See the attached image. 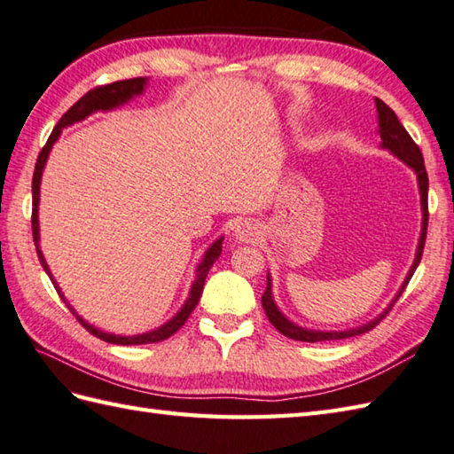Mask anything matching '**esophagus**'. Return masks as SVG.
Listing matches in <instances>:
<instances>
[{
    "label": "esophagus",
    "mask_w": 454,
    "mask_h": 454,
    "mask_svg": "<svg viewBox=\"0 0 454 454\" xmlns=\"http://www.w3.org/2000/svg\"><path fill=\"white\" fill-rule=\"evenodd\" d=\"M234 238L239 241V244H253V241L259 239V228L257 224L246 220V223H239L234 228Z\"/></svg>",
    "instance_id": "1"
}]
</instances>
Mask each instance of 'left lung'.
Masks as SVG:
<instances>
[{
    "label": "left lung",
    "mask_w": 454,
    "mask_h": 454,
    "mask_svg": "<svg viewBox=\"0 0 454 454\" xmlns=\"http://www.w3.org/2000/svg\"><path fill=\"white\" fill-rule=\"evenodd\" d=\"M375 106H377V114H379V135H381V146L387 151H391L395 156H398L400 160H403L406 166L412 168L418 176V185H419V195H421V213H424V220H421V234H419V244H418V251H416V259L412 262V267H410L406 280L403 286H400L398 294L395 296V300L391 301V305L375 317L373 321H370L367 325H360L356 326V329L350 331H311V329H303V326L294 325L292 321H288L284 315L278 311L275 300H272V290H270V277H267V290L265 294L261 296V303H262V309H265L269 321L277 326V331L282 333L284 336H288L292 340H301V342H321V340H340V339H350V336H357V334H364L367 331L375 329L381 321L385 315L393 309L395 301L403 296L404 288L408 286L410 278H412L414 270L418 269L419 261H421V253H424V246H426V234H427V172H426V166H424V156H421L419 146L412 141V137L408 135V131L404 129V125L398 121L396 114L387 106L383 100L375 98Z\"/></svg>",
    "instance_id": "8db88e82"
}]
</instances>
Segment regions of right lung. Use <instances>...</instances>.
<instances>
[{"instance_id":"obj_1","label":"right lung","mask_w":454,"mask_h":454,"mask_svg":"<svg viewBox=\"0 0 454 454\" xmlns=\"http://www.w3.org/2000/svg\"><path fill=\"white\" fill-rule=\"evenodd\" d=\"M146 87V77H137V79H128V81H115L112 84H104V87H97L89 90L87 94H84L82 98H79L73 106L61 115V120L58 121V125L54 128V131H51V135L48 137V143L44 145V149L40 151L38 154V160H36V166H35V176H33V238H35V246H36V253H38V261L40 265L44 267V270L48 272L50 280L54 282V288L58 290L59 298L66 301L67 308L71 309V313L75 315V317L79 319V323L87 329L90 334L97 336V339L104 340V342H110V344H123V346H129V344H149V342H160V340H166L170 339V336L179 331L184 326V323L187 321L189 315H192V311L195 309V305L199 301V298H201L203 294V286H205V278L208 275V269L213 267V262L220 257V253H223V238L216 239L213 246H210L205 255H203V261L199 262L197 267V277H195V282L192 286V292H189V298L187 301L184 303V308L179 309L174 317L164 323L162 326H158V329L154 331H149V333H143V334H133V336H120V334H112V333H104L100 329H97V326L89 325L87 321H84L82 317H79V313L71 308L69 301L66 300V296L61 294V288L56 284L54 277H51V272L48 269V262L44 259V255H42V251L38 247V241H40V228H38V201H40V179H42V170H44L46 166V160H48V154L51 151V146H54V143L58 141V137L61 135V129L67 128V125H73L75 121H81L87 118V115L94 114V112H106V110H112V108H118L121 106V104L129 102L133 97H139V94H143Z\"/></svg>"}]
</instances>
